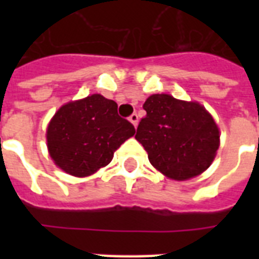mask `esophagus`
<instances>
[{"label": "esophagus", "mask_w": 259, "mask_h": 259, "mask_svg": "<svg viewBox=\"0 0 259 259\" xmlns=\"http://www.w3.org/2000/svg\"><path fill=\"white\" fill-rule=\"evenodd\" d=\"M129 121L133 123L134 127H137V125H138V115H137V114H136V113L132 114V115L129 117Z\"/></svg>", "instance_id": "1"}]
</instances>
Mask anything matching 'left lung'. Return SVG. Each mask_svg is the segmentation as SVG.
I'll list each match as a JSON object with an SVG mask.
<instances>
[{
  "mask_svg": "<svg viewBox=\"0 0 259 259\" xmlns=\"http://www.w3.org/2000/svg\"><path fill=\"white\" fill-rule=\"evenodd\" d=\"M144 110L146 117L138 125L136 140L158 172L185 181L208 169L221 145V130L204 106L153 94Z\"/></svg>",
  "mask_w": 259,
  "mask_h": 259,
  "instance_id": "left-lung-1",
  "label": "left lung"
}]
</instances>
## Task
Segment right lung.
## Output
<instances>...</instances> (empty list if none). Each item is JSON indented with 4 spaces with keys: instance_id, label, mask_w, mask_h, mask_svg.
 Listing matches in <instances>:
<instances>
[{
    "instance_id": "right-lung-1",
    "label": "right lung",
    "mask_w": 259,
    "mask_h": 259,
    "mask_svg": "<svg viewBox=\"0 0 259 259\" xmlns=\"http://www.w3.org/2000/svg\"><path fill=\"white\" fill-rule=\"evenodd\" d=\"M117 103L101 94L67 102L47 126V148L55 165L87 177L109 165L114 152L136 130L117 113Z\"/></svg>"
}]
</instances>
